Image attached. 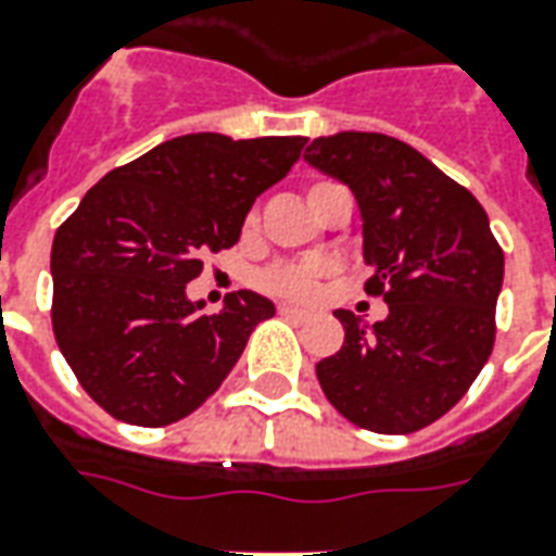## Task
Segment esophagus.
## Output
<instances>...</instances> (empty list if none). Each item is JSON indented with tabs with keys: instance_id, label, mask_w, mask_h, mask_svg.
I'll use <instances>...</instances> for the list:
<instances>
[{
	"instance_id": "obj_1",
	"label": "esophagus",
	"mask_w": 556,
	"mask_h": 556,
	"mask_svg": "<svg viewBox=\"0 0 556 556\" xmlns=\"http://www.w3.org/2000/svg\"><path fill=\"white\" fill-rule=\"evenodd\" d=\"M279 316H286V318H298V321H304V318H309V313H306V309H301V306L279 304Z\"/></svg>"
}]
</instances>
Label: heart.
Returning <instances> with one entry per match:
<instances>
[{"mask_svg": "<svg viewBox=\"0 0 556 556\" xmlns=\"http://www.w3.org/2000/svg\"><path fill=\"white\" fill-rule=\"evenodd\" d=\"M316 184L313 189H318ZM309 189V195H313ZM250 223H255L252 216ZM333 274L331 258H321V255H309V258H291V262H277V265H267L265 270L255 274V286L267 294H274L279 301H294V304H304L313 301L321 289V282Z\"/></svg>", "mask_w": 556, "mask_h": 556, "instance_id": "b5f03b06", "label": "heart"}]
</instances>
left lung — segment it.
Segmentation results:
<instances>
[{
    "label": "left lung",
    "mask_w": 556,
    "mask_h": 556,
    "mask_svg": "<svg viewBox=\"0 0 556 556\" xmlns=\"http://www.w3.org/2000/svg\"><path fill=\"white\" fill-rule=\"evenodd\" d=\"M304 159L352 189L364 219L367 294H382L376 325L337 309L345 340L318 361L333 409L372 433L433 425L491 358L503 250L476 195L415 147L379 131L316 138Z\"/></svg>",
    "instance_id": "1"
}]
</instances>
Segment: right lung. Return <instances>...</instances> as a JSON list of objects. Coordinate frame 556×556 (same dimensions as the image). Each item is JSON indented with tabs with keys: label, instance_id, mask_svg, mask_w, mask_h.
<instances>
[{
	"label": "right lung",
	"instance_id": "right-lung-1",
	"mask_svg": "<svg viewBox=\"0 0 556 556\" xmlns=\"http://www.w3.org/2000/svg\"><path fill=\"white\" fill-rule=\"evenodd\" d=\"M304 138L198 131L104 174L60 225L53 333L89 397L119 421L165 427L195 413L274 304L240 289L201 313L186 282L235 247L255 198L301 159Z\"/></svg>",
	"mask_w": 556,
	"mask_h": 556
}]
</instances>
